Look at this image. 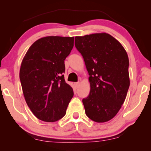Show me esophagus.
<instances>
[{
  "mask_svg": "<svg viewBox=\"0 0 151 151\" xmlns=\"http://www.w3.org/2000/svg\"><path fill=\"white\" fill-rule=\"evenodd\" d=\"M80 82H75V83H74V84H75V86H76V87H78V86L80 85Z\"/></svg>",
  "mask_w": 151,
  "mask_h": 151,
  "instance_id": "1",
  "label": "esophagus"
}]
</instances>
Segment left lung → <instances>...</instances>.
<instances>
[{
	"label": "left lung",
	"mask_w": 151,
	"mask_h": 151,
	"mask_svg": "<svg viewBox=\"0 0 151 151\" xmlns=\"http://www.w3.org/2000/svg\"><path fill=\"white\" fill-rule=\"evenodd\" d=\"M75 46L89 75L90 93L82 100L86 115L96 122L109 121L118 113L129 88L127 51L106 33L76 36Z\"/></svg>",
	"instance_id": "left-lung-1"
}]
</instances>
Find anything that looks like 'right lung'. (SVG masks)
I'll list each match as a JSON object with an SVG mask.
<instances>
[{"label":"right lung","mask_w":151,"mask_h":151,"mask_svg":"<svg viewBox=\"0 0 151 151\" xmlns=\"http://www.w3.org/2000/svg\"><path fill=\"white\" fill-rule=\"evenodd\" d=\"M73 42V37H44L33 43L22 60V92L30 110L40 120L60 119L73 98V88L66 83L63 73Z\"/></svg>","instance_id":"add662e5"}]
</instances>
